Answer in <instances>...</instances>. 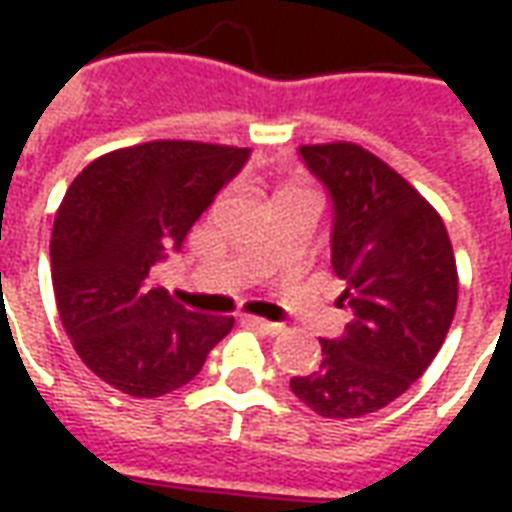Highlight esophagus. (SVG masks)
Instances as JSON below:
<instances>
[{
    "label": "esophagus",
    "instance_id": "34e87169",
    "mask_svg": "<svg viewBox=\"0 0 512 512\" xmlns=\"http://www.w3.org/2000/svg\"><path fill=\"white\" fill-rule=\"evenodd\" d=\"M246 323L257 329V332L263 334H279L282 332V323H274V321H266V318H246Z\"/></svg>",
    "mask_w": 512,
    "mask_h": 512
}]
</instances>
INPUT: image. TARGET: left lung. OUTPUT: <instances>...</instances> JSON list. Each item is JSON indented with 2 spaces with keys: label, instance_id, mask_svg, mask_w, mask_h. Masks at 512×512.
<instances>
[{
  "label": "left lung",
  "instance_id": "1",
  "mask_svg": "<svg viewBox=\"0 0 512 512\" xmlns=\"http://www.w3.org/2000/svg\"><path fill=\"white\" fill-rule=\"evenodd\" d=\"M299 156L332 202V268L351 321L340 337H323L321 365L290 378V389L321 417H365L403 395L450 332V235L425 197L365 147L301 145Z\"/></svg>",
  "mask_w": 512,
  "mask_h": 512
}]
</instances>
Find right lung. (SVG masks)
<instances>
[{
	"label": "right lung",
	"mask_w": 512,
	"mask_h": 512,
	"mask_svg": "<svg viewBox=\"0 0 512 512\" xmlns=\"http://www.w3.org/2000/svg\"><path fill=\"white\" fill-rule=\"evenodd\" d=\"M249 147L145 142L95 158L62 197L51 233L60 321L95 376L131 397L189 384L233 318L189 312L150 288V268L180 252Z\"/></svg>",
	"instance_id": "add662e5"
}]
</instances>
